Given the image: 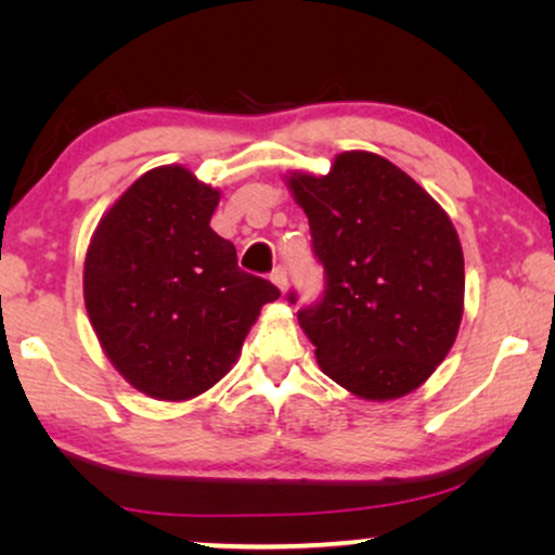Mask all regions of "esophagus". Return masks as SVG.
I'll return each mask as SVG.
<instances>
[{"label":"esophagus","mask_w":555,"mask_h":555,"mask_svg":"<svg viewBox=\"0 0 555 555\" xmlns=\"http://www.w3.org/2000/svg\"><path fill=\"white\" fill-rule=\"evenodd\" d=\"M270 280H272V283H275V285L280 287V291L285 293V287H287V272H285V268H275V270H272Z\"/></svg>","instance_id":"1"}]
</instances>
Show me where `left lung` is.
I'll use <instances>...</instances> for the list:
<instances>
[{
    "label": "left lung",
    "instance_id": "1",
    "mask_svg": "<svg viewBox=\"0 0 555 555\" xmlns=\"http://www.w3.org/2000/svg\"><path fill=\"white\" fill-rule=\"evenodd\" d=\"M285 181L325 270L321 302L298 313L318 366L366 401L420 389L450 353L465 310L452 219L371 151H344L325 177L293 171Z\"/></svg>",
    "mask_w": 555,
    "mask_h": 555
}]
</instances>
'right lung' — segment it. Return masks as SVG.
<instances>
[{"label": "right lung", "mask_w": 555, "mask_h": 555, "mask_svg": "<svg viewBox=\"0 0 555 555\" xmlns=\"http://www.w3.org/2000/svg\"><path fill=\"white\" fill-rule=\"evenodd\" d=\"M219 189L169 164L133 181L90 237L82 298L98 340L133 389L186 401L240 359L270 280L237 268L211 230Z\"/></svg>", "instance_id": "1"}]
</instances>
